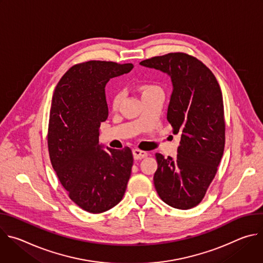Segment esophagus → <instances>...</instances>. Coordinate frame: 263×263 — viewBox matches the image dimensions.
Wrapping results in <instances>:
<instances>
[{
  "label": "esophagus",
  "instance_id": "1",
  "mask_svg": "<svg viewBox=\"0 0 263 263\" xmlns=\"http://www.w3.org/2000/svg\"><path fill=\"white\" fill-rule=\"evenodd\" d=\"M146 156H147L146 152L141 151V149H139V148H134L133 149V157H134V159L138 160V159H142V158H144Z\"/></svg>",
  "mask_w": 263,
  "mask_h": 263
}]
</instances>
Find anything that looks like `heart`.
I'll use <instances>...</instances> for the list:
<instances>
[{
  "mask_svg": "<svg viewBox=\"0 0 263 263\" xmlns=\"http://www.w3.org/2000/svg\"><path fill=\"white\" fill-rule=\"evenodd\" d=\"M157 89H160V88L157 85H154V84H143V85L140 86V90L142 91V95L157 90ZM122 99H123V92H121V91H118L114 96V98H112V107H114V109H117L120 106V103H121Z\"/></svg>",
  "mask_w": 263,
  "mask_h": 263,
  "instance_id": "1",
  "label": "heart"
}]
</instances>
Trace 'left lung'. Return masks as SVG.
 Instances as JSON below:
<instances>
[{
  "instance_id": "8db88e82",
  "label": "left lung",
  "mask_w": 263,
  "mask_h": 263,
  "mask_svg": "<svg viewBox=\"0 0 263 263\" xmlns=\"http://www.w3.org/2000/svg\"><path fill=\"white\" fill-rule=\"evenodd\" d=\"M171 77L167 121L181 140L175 158L156 153L154 185L160 199L177 209L203 200L223 154L224 118L220 87L212 71L185 53H168L139 63Z\"/></svg>"
}]
</instances>
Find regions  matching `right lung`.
<instances>
[{
    "mask_svg": "<svg viewBox=\"0 0 263 263\" xmlns=\"http://www.w3.org/2000/svg\"><path fill=\"white\" fill-rule=\"evenodd\" d=\"M132 68V63L112 61L79 63L63 74L53 95L48 131L51 163L69 199L90 213L118 205L131 175L130 147L105 151L99 129L108 118L107 82Z\"/></svg>",
    "mask_w": 263,
    "mask_h": 263,
    "instance_id": "obj_1",
    "label": "right lung"
}]
</instances>
